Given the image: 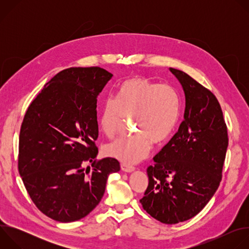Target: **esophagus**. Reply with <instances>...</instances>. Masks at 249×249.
I'll return each mask as SVG.
<instances>
[{"label":"esophagus","instance_id":"34e87169","mask_svg":"<svg viewBox=\"0 0 249 249\" xmlns=\"http://www.w3.org/2000/svg\"><path fill=\"white\" fill-rule=\"evenodd\" d=\"M121 169H122L123 171H125V172H132V171L135 170V167L132 166V165H128V164L122 163V164H121Z\"/></svg>","mask_w":249,"mask_h":249}]
</instances>
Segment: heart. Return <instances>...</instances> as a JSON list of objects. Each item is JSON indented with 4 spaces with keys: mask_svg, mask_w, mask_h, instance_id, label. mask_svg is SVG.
<instances>
[{
    "mask_svg": "<svg viewBox=\"0 0 249 249\" xmlns=\"http://www.w3.org/2000/svg\"><path fill=\"white\" fill-rule=\"evenodd\" d=\"M179 97L173 88L136 77L123 82L117 97L105 100L100 115V128L108 138L115 137L126 118H134L137 133L121 138L105 147V154L124 164L145 160L152 144H163L179 120Z\"/></svg>",
    "mask_w": 249,
    "mask_h": 249,
    "instance_id": "obj_1",
    "label": "heart"
}]
</instances>
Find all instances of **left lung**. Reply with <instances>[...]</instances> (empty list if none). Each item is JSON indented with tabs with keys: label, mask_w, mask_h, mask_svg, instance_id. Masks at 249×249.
<instances>
[{
	"label": "left lung",
	"mask_w": 249,
	"mask_h": 249,
	"mask_svg": "<svg viewBox=\"0 0 249 249\" xmlns=\"http://www.w3.org/2000/svg\"><path fill=\"white\" fill-rule=\"evenodd\" d=\"M169 70L185 93L184 120L147 168L149 185L140 202L153 218L173 225L196 216L214 196L229 138L214 93L182 71Z\"/></svg>",
	"instance_id": "1"
}]
</instances>
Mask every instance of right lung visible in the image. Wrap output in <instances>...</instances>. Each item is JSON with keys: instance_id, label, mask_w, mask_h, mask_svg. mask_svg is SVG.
<instances>
[{"instance_id": "obj_1", "label": "right lung", "mask_w": 249, "mask_h": 249, "mask_svg": "<svg viewBox=\"0 0 249 249\" xmlns=\"http://www.w3.org/2000/svg\"><path fill=\"white\" fill-rule=\"evenodd\" d=\"M100 67L69 68L53 77L25 112L19 133L18 172L44 215L61 223L85 218L98 205L113 158L95 160L96 102L112 78ZM91 162L93 168L85 169Z\"/></svg>"}]
</instances>
